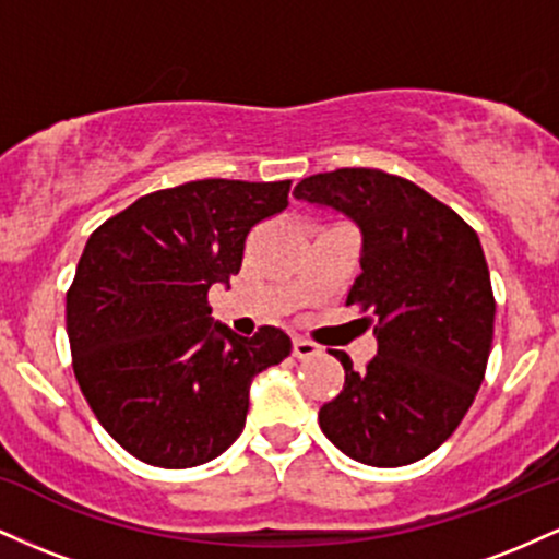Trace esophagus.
<instances>
[{
	"instance_id": "34e87169",
	"label": "esophagus",
	"mask_w": 559,
	"mask_h": 559,
	"mask_svg": "<svg viewBox=\"0 0 559 559\" xmlns=\"http://www.w3.org/2000/svg\"><path fill=\"white\" fill-rule=\"evenodd\" d=\"M316 355H320V346L318 344H312V342H307V338H294V357H297V360H310V357H316Z\"/></svg>"
}]
</instances>
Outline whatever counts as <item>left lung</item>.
Returning <instances> with one entry per match:
<instances>
[{
  "label": "left lung",
  "mask_w": 559,
  "mask_h": 559,
  "mask_svg": "<svg viewBox=\"0 0 559 559\" xmlns=\"http://www.w3.org/2000/svg\"><path fill=\"white\" fill-rule=\"evenodd\" d=\"M294 197L360 228V267L346 305H360L378 352L318 413L346 457L400 467L441 447L484 381L493 294L484 249L467 223L413 181L373 168L305 178Z\"/></svg>",
  "instance_id": "left-lung-1"
}]
</instances>
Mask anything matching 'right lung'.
I'll return each instance as SVG.
<instances>
[{
    "label": "right lung",
    "mask_w": 559,
    "mask_h": 559,
    "mask_svg": "<svg viewBox=\"0 0 559 559\" xmlns=\"http://www.w3.org/2000/svg\"><path fill=\"white\" fill-rule=\"evenodd\" d=\"M288 204V181L204 178L136 199L88 236L68 292L79 386L126 452L157 467L210 463L239 439L254 376L292 352L262 325L217 323L207 292L239 273L252 226Z\"/></svg>",
    "instance_id": "add662e5"
}]
</instances>
